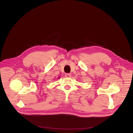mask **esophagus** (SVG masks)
I'll return each instance as SVG.
<instances>
[{
	"instance_id": "obj_1",
	"label": "esophagus",
	"mask_w": 133,
	"mask_h": 133,
	"mask_svg": "<svg viewBox=\"0 0 133 133\" xmlns=\"http://www.w3.org/2000/svg\"><path fill=\"white\" fill-rule=\"evenodd\" d=\"M65 76L67 78H70L71 76V75L70 74H66L65 75Z\"/></svg>"
}]
</instances>
